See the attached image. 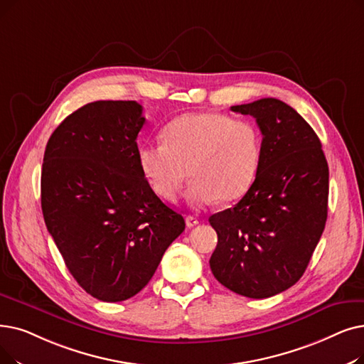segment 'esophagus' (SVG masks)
<instances>
[{
	"mask_svg": "<svg viewBox=\"0 0 364 364\" xmlns=\"http://www.w3.org/2000/svg\"><path fill=\"white\" fill-rule=\"evenodd\" d=\"M186 225L187 228H195L196 225H199V218L195 215H187L186 217Z\"/></svg>",
	"mask_w": 364,
	"mask_h": 364,
	"instance_id": "obj_1",
	"label": "esophagus"
}]
</instances>
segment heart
Segmentation results:
<instances>
[{
  "instance_id": "1",
  "label": "heart",
  "mask_w": 364,
  "mask_h": 364,
  "mask_svg": "<svg viewBox=\"0 0 364 364\" xmlns=\"http://www.w3.org/2000/svg\"><path fill=\"white\" fill-rule=\"evenodd\" d=\"M162 141L139 146L136 156L151 191L166 200L177 198L187 173V200L198 210L241 199L256 180L262 135L248 119L186 113L165 124Z\"/></svg>"
}]
</instances>
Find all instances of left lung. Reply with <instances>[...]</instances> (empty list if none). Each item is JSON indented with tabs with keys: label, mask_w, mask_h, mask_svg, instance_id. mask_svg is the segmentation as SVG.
I'll list each match as a JSON object with an SVG mask.
<instances>
[{
	"label": "left lung",
	"mask_w": 364,
	"mask_h": 364,
	"mask_svg": "<svg viewBox=\"0 0 364 364\" xmlns=\"http://www.w3.org/2000/svg\"><path fill=\"white\" fill-rule=\"evenodd\" d=\"M256 119L262 159L255 183L232 208L210 217L218 241L215 279L251 299L275 296L304 275L327 220L328 166L314 129L275 98L233 105Z\"/></svg>",
	"instance_id": "left-lung-1"
}]
</instances>
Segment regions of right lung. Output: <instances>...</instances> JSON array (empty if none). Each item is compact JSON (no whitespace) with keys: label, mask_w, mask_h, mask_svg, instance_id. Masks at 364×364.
I'll return each mask as SVG.
<instances>
[{"label":"right lung","mask_w":364,"mask_h":364,"mask_svg":"<svg viewBox=\"0 0 364 364\" xmlns=\"http://www.w3.org/2000/svg\"><path fill=\"white\" fill-rule=\"evenodd\" d=\"M144 123L135 101L90 102L58 126L44 151L47 230L78 286L102 302L143 290L186 228L139 169Z\"/></svg>","instance_id":"1"}]
</instances>
